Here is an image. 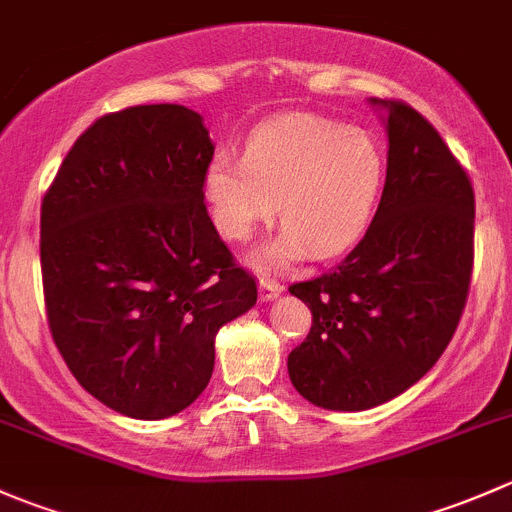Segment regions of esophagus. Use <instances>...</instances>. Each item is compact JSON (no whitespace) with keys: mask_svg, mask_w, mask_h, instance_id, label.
<instances>
[{"mask_svg":"<svg viewBox=\"0 0 512 512\" xmlns=\"http://www.w3.org/2000/svg\"><path fill=\"white\" fill-rule=\"evenodd\" d=\"M282 289H285V287H282L280 282L262 277V280H260V302H272V299L280 297Z\"/></svg>","mask_w":512,"mask_h":512,"instance_id":"esophagus-1","label":"esophagus"}]
</instances>
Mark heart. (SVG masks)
<instances>
[{"label": "heart", "mask_w": 512, "mask_h": 512, "mask_svg": "<svg viewBox=\"0 0 512 512\" xmlns=\"http://www.w3.org/2000/svg\"><path fill=\"white\" fill-rule=\"evenodd\" d=\"M386 175L379 138L332 118H277L255 128L245 153H215L203 188L218 232L245 242L280 213V235L252 255L257 267H285L312 250L332 257L369 225Z\"/></svg>", "instance_id": "obj_1"}]
</instances>
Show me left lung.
<instances>
[{
	"label": "left lung",
	"mask_w": 512,
	"mask_h": 512,
	"mask_svg": "<svg viewBox=\"0 0 512 512\" xmlns=\"http://www.w3.org/2000/svg\"><path fill=\"white\" fill-rule=\"evenodd\" d=\"M369 101L389 136L374 220L332 272L289 287L312 309L289 379L329 411L374 409L414 386L451 342L473 272L468 173L409 103Z\"/></svg>",
	"instance_id": "8db88e82"
}]
</instances>
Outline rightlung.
<instances>
[{"label":"right lung","mask_w":512,"mask_h":512,"mask_svg":"<svg viewBox=\"0 0 512 512\" xmlns=\"http://www.w3.org/2000/svg\"><path fill=\"white\" fill-rule=\"evenodd\" d=\"M203 116L178 103L101 116L41 203L51 337L81 386L123 416L188 409L215 366V334L257 302L208 208Z\"/></svg>","instance_id":"add662e5"}]
</instances>
